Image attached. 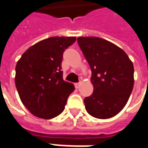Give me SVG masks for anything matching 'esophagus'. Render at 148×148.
Returning a JSON list of instances; mask_svg holds the SVG:
<instances>
[{
	"mask_svg": "<svg viewBox=\"0 0 148 148\" xmlns=\"http://www.w3.org/2000/svg\"><path fill=\"white\" fill-rule=\"evenodd\" d=\"M74 85H75V88H79L80 86H81V82H80V83H76Z\"/></svg>",
	"mask_w": 148,
	"mask_h": 148,
	"instance_id": "esophagus-1",
	"label": "esophagus"
}]
</instances>
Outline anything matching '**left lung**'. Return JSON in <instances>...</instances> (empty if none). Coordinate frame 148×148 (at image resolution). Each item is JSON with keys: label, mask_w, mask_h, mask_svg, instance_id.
Instances as JSON below:
<instances>
[{"label": "left lung", "mask_w": 148, "mask_h": 148, "mask_svg": "<svg viewBox=\"0 0 148 148\" xmlns=\"http://www.w3.org/2000/svg\"><path fill=\"white\" fill-rule=\"evenodd\" d=\"M77 42L92 70L94 91L84 100L87 112L97 119L119 113L134 88V65L125 52L99 37H78Z\"/></svg>", "instance_id": "left-lung-1"}]
</instances>
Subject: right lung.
<instances>
[{
    "mask_svg": "<svg viewBox=\"0 0 148 148\" xmlns=\"http://www.w3.org/2000/svg\"><path fill=\"white\" fill-rule=\"evenodd\" d=\"M76 37H50L29 47L16 64L15 85L21 102L32 114L49 119L64 111L74 84L64 81V50Z\"/></svg>",
    "mask_w": 148,
    "mask_h": 148,
    "instance_id": "add662e5",
    "label": "right lung"
}]
</instances>
